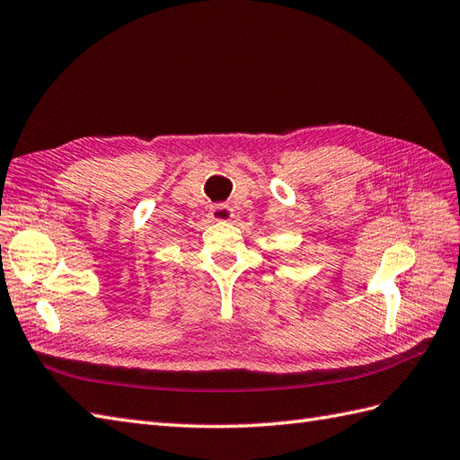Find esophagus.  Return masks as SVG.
<instances>
[{
	"label": "esophagus",
	"instance_id": "1",
	"mask_svg": "<svg viewBox=\"0 0 460 460\" xmlns=\"http://www.w3.org/2000/svg\"><path fill=\"white\" fill-rule=\"evenodd\" d=\"M208 217H209L211 221H233L234 211H233V208L227 206V204H216V206H211Z\"/></svg>",
	"mask_w": 460,
	"mask_h": 460
}]
</instances>
